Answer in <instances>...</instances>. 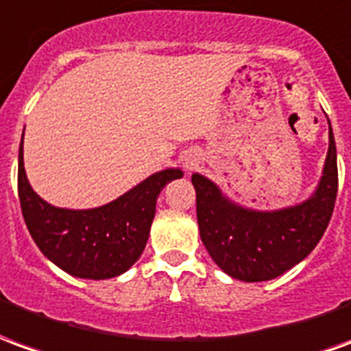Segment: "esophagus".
I'll return each mask as SVG.
<instances>
[{"instance_id": "obj_1", "label": "esophagus", "mask_w": 351, "mask_h": 351, "mask_svg": "<svg viewBox=\"0 0 351 351\" xmlns=\"http://www.w3.org/2000/svg\"><path fill=\"white\" fill-rule=\"evenodd\" d=\"M183 164H185V168H187V170H195L196 166H198V156L187 155L185 158H183Z\"/></svg>"}]
</instances>
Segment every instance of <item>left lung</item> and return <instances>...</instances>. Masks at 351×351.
Wrapping results in <instances>:
<instances>
[{
    "instance_id": "8db88e82",
    "label": "left lung",
    "mask_w": 351,
    "mask_h": 351,
    "mask_svg": "<svg viewBox=\"0 0 351 351\" xmlns=\"http://www.w3.org/2000/svg\"><path fill=\"white\" fill-rule=\"evenodd\" d=\"M191 181L200 238L215 265L240 282L274 280L312 253L335 210L339 170L330 123L322 178L302 202L280 210H253L230 200L202 173H193Z\"/></svg>"
}]
</instances>
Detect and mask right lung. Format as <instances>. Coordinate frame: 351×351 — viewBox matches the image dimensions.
<instances>
[{
    "label": "right lung",
    "mask_w": 351,
    "mask_h": 351,
    "mask_svg": "<svg viewBox=\"0 0 351 351\" xmlns=\"http://www.w3.org/2000/svg\"><path fill=\"white\" fill-rule=\"evenodd\" d=\"M24 138V136H22ZM181 168L155 171L113 202L90 210L56 208L32 189L19 149V198L26 227L47 259L83 280H109L140 259L155 219L156 198Z\"/></svg>",
    "instance_id": "add662e5"
}]
</instances>
